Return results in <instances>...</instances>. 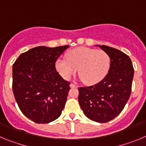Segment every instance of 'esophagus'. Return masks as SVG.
Masks as SVG:
<instances>
[{"label": "esophagus", "mask_w": 146, "mask_h": 146, "mask_svg": "<svg viewBox=\"0 0 146 146\" xmlns=\"http://www.w3.org/2000/svg\"><path fill=\"white\" fill-rule=\"evenodd\" d=\"M70 87L72 88H77V87H78V86H77V85H74V84H73V83H71V84H70Z\"/></svg>", "instance_id": "34e87169"}]
</instances>
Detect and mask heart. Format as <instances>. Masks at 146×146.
Masks as SVG:
<instances>
[{"instance_id":"heart-1","label":"heart","mask_w":146,"mask_h":146,"mask_svg":"<svg viewBox=\"0 0 146 146\" xmlns=\"http://www.w3.org/2000/svg\"><path fill=\"white\" fill-rule=\"evenodd\" d=\"M66 59L58 58L55 68L64 79H70L78 69L80 79L87 85H95L106 77L111 59L104 50L89 47H77L66 53Z\"/></svg>"}]
</instances>
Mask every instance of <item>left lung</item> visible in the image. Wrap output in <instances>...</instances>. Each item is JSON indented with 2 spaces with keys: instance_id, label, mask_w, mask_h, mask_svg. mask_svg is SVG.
<instances>
[{
  "instance_id": "8db88e82",
  "label": "left lung",
  "mask_w": 146,
  "mask_h": 146,
  "mask_svg": "<svg viewBox=\"0 0 146 146\" xmlns=\"http://www.w3.org/2000/svg\"><path fill=\"white\" fill-rule=\"evenodd\" d=\"M111 59L108 74L97 84L79 88L80 106L89 119L106 123L121 113L131 94L134 69L128 55L117 49L96 45Z\"/></svg>"
}]
</instances>
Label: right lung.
I'll use <instances>...</instances> for the list:
<instances>
[{
    "instance_id": "1",
    "label": "right lung",
    "mask_w": 146,
    "mask_h": 146,
    "mask_svg": "<svg viewBox=\"0 0 146 146\" xmlns=\"http://www.w3.org/2000/svg\"><path fill=\"white\" fill-rule=\"evenodd\" d=\"M69 45L34 47L22 53L12 67L13 93L22 113L37 123L57 119L70 90L55 69V63Z\"/></svg>"
}]
</instances>
